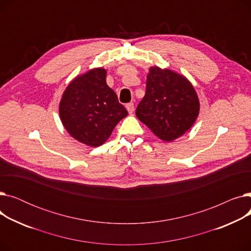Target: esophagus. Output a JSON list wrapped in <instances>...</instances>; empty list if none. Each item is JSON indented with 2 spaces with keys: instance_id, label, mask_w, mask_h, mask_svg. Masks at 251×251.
<instances>
[{
  "instance_id": "esophagus-1",
  "label": "esophagus",
  "mask_w": 251,
  "mask_h": 251,
  "mask_svg": "<svg viewBox=\"0 0 251 251\" xmlns=\"http://www.w3.org/2000/svg\"><path fill=\"white\" fill-rule=\"evenodd\" d=\"M126 109L129 114H132L134 112V103L133 102H129L126 104Z\"/></svg>"
}]
</instances>
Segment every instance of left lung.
I'll return each instance as SVG.
<instances>
[{"instance_id":"left-lung-1","label":"left lung","mask_w":251,"mask_h":251,"mask_svg":"<svg viewBox=\"0 0 251 251\" xmlns=\"http://www.w3.org/2000/svg\"><path fill=\"white\" fill-rule=\"evenodd\" d=\"M200 100L188 79L173 70L152 66L136 117L164 141H173L192 127L200 114Z\"/></svg>"}]
</instances>
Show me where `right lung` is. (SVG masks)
I'll use <instances>...</instances> for the list:
<instances>
[{
  "label": "right lung",
  "mask_w": 251,
  "mask_h": 251,
  "mask_svg": "<svg viewBox=\"0 0 251 251\" xmlns=\"http://www.w3.org/2000/svg\"><path fill=\"white\" fill-rule=\"evenodd\" d=\"M105 77L107 70L100 67L76 76L59 104L60 119L67 132L92 148L107 141L116 125L128 115Z\"/></svg>",
  "instance_id": "add662e5"
}]
</instances>
